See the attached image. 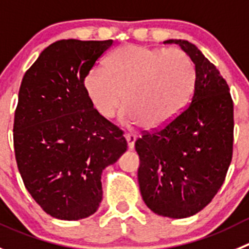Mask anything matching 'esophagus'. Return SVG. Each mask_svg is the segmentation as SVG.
Instances as JSON below:
<instances>
[{
  "label": "esophagus",
  "instance_id": "34e87169",
  "mask_svg": "<svg viewBox=\"0 0 249 249\" xmlns=\"http://www.w3.org/2000/svg\"><path fill=\"white\" fill-rule=\"evenodd\" d=\"M125 139H126L127 148H129V150H134V147H135L136 136L134 135V134H126V135H125Z\"/></svg>",
  "mask_w": 249,
  "mask_h": 249
}]
</instances>
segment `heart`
<instances>
[{
	"label": "heart",
	"instance_id": "heart-1",
	"mask_svg": "<svg viewBox=\"0 0 249 249\" xmlns=\"http://www.w3.org/2000/svg\"><path fill=\"white\" fill-rule=\"evenodd\" d=\"M83 86L92 107L106 119L117 114L125 97L123 124L161 129L192 98L195 69L180 49L129 44L109 57L107 69H90Z\"/></svg>",
	"mask_w": 249,
	"mask_h": 249
}]
</instances>
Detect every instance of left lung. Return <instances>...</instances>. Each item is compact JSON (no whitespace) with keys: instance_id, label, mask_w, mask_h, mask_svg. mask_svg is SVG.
<instances>
[{"instance_id":"left-lung-1","label":"left lung","mask_w":249,"mask_h":249,"mask_svg":"<svg viewBox=\"0 0 249 249\" xmlns=\"http://www.w3.org/2000/svg\"><path fill=\"white\" fill-rule=\"evenodd\" d=\"M178 44L195 65L189 106L159 131L135 142L141 196L151 211L184 219L203 210L221 188L232 160L233 102L226 81L194 44Z\"/></svg>"}]
</instances>
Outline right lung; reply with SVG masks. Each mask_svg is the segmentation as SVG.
Segmentation results:
<instances>
[{
	"mask_svg": "<svg viewBox=\"0 0 249 249\" xmlns=\"http://www.w3.org/2000/svg\"><path fill=\"white\" fill-rule=\"evenodd\" d=\"M113 40L62 39L25 72L15 113L16 161L32 198L50 216L81 220L102 201V173L126 151L123 131L93 108L85 81Z\"/></svg>",
	"mask_w": 249,
	"mask_h": 249,
	"instance_id": "add662e5",
	"label": "right lung"
}]
</instances>
